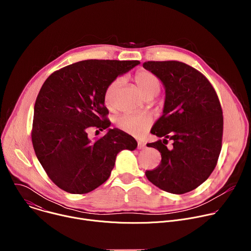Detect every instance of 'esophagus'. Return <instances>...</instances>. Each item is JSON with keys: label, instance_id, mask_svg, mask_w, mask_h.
I'll return each mask as SVG.
<instances>
[{"label": "esophagus", "instance_id": "1", "mask_svg": "<svg viewBox=\"0 0 251 251\" xmlns=\"http://www.w3.org/2000/svg\"><path fill=\"white\" fill-rule=\"evenodd\" d=\"M145 147H146V145L144 144V143H142V142H138V144H137V148H138L139 150L145 149Z\"/></svg>", "mask_w": 251, "mask_h": 251}]
</instances>
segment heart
<instances>
[{"mask_svg": "<svg viewBox=\"0 0 251 251\" xmlns=\"http://www.w3.org/2000/svg\"><path fill=\"white\" fill-rule=\"evenodd\" d=\"M134 79L142 93L148 98L155 97L161 89L160 78L150 70H138L135 74ZM120 84L121 79L116 78L106 86L103 94V99L107 107H111L113 105L114 97ZM152 123L153 117L147 113L124 114L116 119V125L119 129L135 135L141 134L143 131H145L148 127L152 125Z\"/></svg>", "mask_w": 251, "mask_h": 251, "instance_id": "1", "label": "heart"}]
</instances>
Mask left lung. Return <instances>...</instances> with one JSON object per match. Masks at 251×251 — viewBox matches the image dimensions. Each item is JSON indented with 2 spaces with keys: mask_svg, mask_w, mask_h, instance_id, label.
Segmentation results:
<instances>
[{
  "mask_svg": "<svg viewBox=\"0 0 251 251\" xmlns=\"http://www.w3.org/2000/svg\"><path fill=\"white\" fill-rule=\"evenodd\" d=\"M166 88L163 115L151 129L158 137L147 144L162 156L160 165L146 171L148 180L168 193L182 195L201 186L218 164L224 116L219 96L209 80L193 66L177 60L145 61ZM169 139L173 147L168 150Z\"/></svg>",
  "mask_w": 251,
  "mask_h": 251,
  "instance_id": "obj_1",
  "label": "left lung"
}]
</instances>
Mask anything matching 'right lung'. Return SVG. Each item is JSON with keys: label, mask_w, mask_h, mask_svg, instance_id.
Instances as JSON below:
<instances>
[{"label": "right lung", "mask_w": 251, "mask_h": 251, "mask_svg": "<svg viewBox=\"0 0 251 251\" xmlns=\"http://www.w3.org/2000/svg\"><path fill=\"white\" fill-rule=\"evenodd\" d=\"M138 60L87 59L52 73L34 104L31 142L50 180L61 190L82 195L107 181L117 154L136 149V140L109 129L93 141L87 131L108 128L106 86L139 64Z\"/></svg>", "instance_id": "add662e5"}]
</instances>
